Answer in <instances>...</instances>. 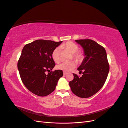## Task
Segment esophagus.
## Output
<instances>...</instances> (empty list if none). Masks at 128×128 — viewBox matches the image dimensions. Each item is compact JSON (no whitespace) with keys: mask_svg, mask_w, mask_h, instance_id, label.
Instances as JSON below:
<instances>
[{"mask_svg":"<svg viewBox=\"0 0 128 128\" xmlns=\"http://www.w3.org/2000/svg\"><path fill=\"white\" fill-rule=\"evenodd\" d=\"M67 73L66 72H64V75H67Z\"/></svg>","mask_w":128,"mask_h":128,"instance_id":"1","label":"esophagus"}]
</instances>
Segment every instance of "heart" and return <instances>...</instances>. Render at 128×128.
<instances>
[{
	"label": "heart",
	"instance_id": "b5f03b06",
	"mask_svg": "<svg viewBox=\"0 0 128 128\" xmlns=\"http://www.w3.org/2000/svg\"><path fill=\"white\" fill-rule=\"evenodd\" d=\"M61 49H64L72 54V59H74L77 62L82 61L83 59V55L82 53L78 52L79 48L78 45L72 42H67L60 46ZM52 57L53 61L56 63H59L61 60L60 49L56 48L52 54ZM75 67V63L74 61L69 62H62L56 66V69L58 70H62L64 72H68Z\"/></svg>",
	"mask_w": 128,
	"mask_h": 128
}]
</instances>
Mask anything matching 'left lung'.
<instances>
[{"label":"left lung","instance_id":"left-lung-1","mask_svg":"<svg viewBox=\"0 0 128 128\" xmlns=\"http://www.w3.org/2000/svg\"><path fill=\"white\" fill-rule=\"evenodd\" d=\"M75 41L84 50L85 57L77 69L83 75L79 77L73 74L74 77L69 84L74 94L86 98L96 94L103 86L109 72V64L105 49L97 42L89 39Z\"/></svg>","mask_w":128,"mask_h":128}]
</instances>
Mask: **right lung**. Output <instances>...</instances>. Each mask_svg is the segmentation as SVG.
Masks as SVG:
<instances>
[{
    "instance_id": "1",
    "label": "right lung",
    "mask_w": 128,
    "mask_h": 128,
    "mask_svg": "<svg viewBox=\"0 0 128 128\" xmlns=\"http://www.w3.org/2000/svg\"><path fill=\"white\" fill-rule=\"evenodd\" d=\"M62 42L38 40L23 48L18 68L23 83L34 94L44 96L51 94L63 76L62 70L52 71L56 64L52 52ZM47 71L50 72L47 74Z\"/></svg>"
}]
</instances>
